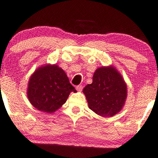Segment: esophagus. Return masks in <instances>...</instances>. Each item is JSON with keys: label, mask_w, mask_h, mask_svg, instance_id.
Listing matches in <instances>:
<instances>
[{"label": "esophagus", "mask_w": 158, "mask_h": 158, "mask_svg": "<svg viewBox=\"0 0 158 158\" xmlns=\"http://www.w3.org/2000/svg\"><path fill=\"white\" fill-rule=\"evenodd\" d=\"M76 89H77L78 92H81V91H82V89H83V86H81V85L77 86H76Z\"/></svg>", "instance_id": "34e87169"}]
</instances>
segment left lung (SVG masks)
<instances>
[{
	"mask_svg": "<svg viewBox=\"0 0 158 158\" xmlns=\"http://www.w3.org/2000/svg\"><path fill=\"white\" fill-rule=\"evenodd\" d=\"M89 109L98 115L109 118L117 114L124 106L127 86L120 73L113 65L98 68L93 83L83 89Z\"/></svg>",
	"mask_w": 158,
	"mask_h": 158,
	"instance_id": "8db88e82",
	"label": "left lung"
}]
</instances>
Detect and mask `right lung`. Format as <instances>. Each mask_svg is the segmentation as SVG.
Wrapping results in <instances>:
<instances>
[{
	"mask_svg": "<svg viewBox=\"0 0 158 158\" xmlns=\"http://www.w3.org/2000/svg\"><path fill=\"white\" fill-rule=\"evenodd\" d=\"M77 90L69 82L63 69L47 64L38 68L30 77L27 96L35 108L53 113L65 104L69 94Z\"/></svg>",
	"mask_w": 158,
	"mask_h": 158,
	"instance_id": "obj_1",
	"label": "right lung"
}]
</instances>
